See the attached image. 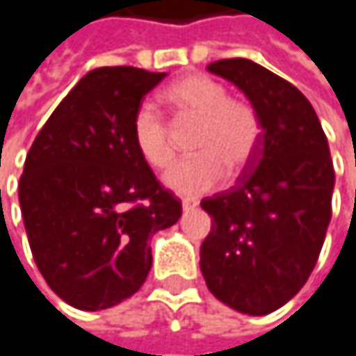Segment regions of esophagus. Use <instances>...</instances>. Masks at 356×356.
<instances>
[{
    "instance_id": "obj_1",
    "label": "esophagus",
    "mask_w": 356,
    "mask_h": 356,
    "mask_svg": "<svg viewBox=\"0 0 356 356\" xmlns=\"http://www.w3.org/2000/svg\"><path fill=\"white\" fill-rule=\"evenodd\" d=\"M181 207H184V211H194V209L198 207V202L192 200V198H186V200L181 202Z\"/></svg>"
}]
</instances>
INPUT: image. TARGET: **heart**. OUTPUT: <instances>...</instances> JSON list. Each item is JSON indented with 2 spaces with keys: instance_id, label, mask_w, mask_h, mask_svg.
Masks as SVG:
<instances>
[{
  "instance_id": "heart-1",
  "label": "heart",
  "mask_w": 356,
  "mask_h": 356,
  "mask_svg": "<svg viewBox=\"0 0 356 356\" xmlns=\"http://www.w3.org/2000/svg\"><path fill=\"white\" fill-rule=\"evenodd\" d=\"M164 101L175 109L177 120L196 122L190 135L194 156L166 172L168 190L179 196H200L223 181V165L236 175L251 164L261 141V120L251 103L227 97L225 86L207 75H188L170 84ZM131 131L137 152L152 168L162 170L172 164L168 126L154 105L143 103L135 111Z\"/></svg>"
}]
</instances>
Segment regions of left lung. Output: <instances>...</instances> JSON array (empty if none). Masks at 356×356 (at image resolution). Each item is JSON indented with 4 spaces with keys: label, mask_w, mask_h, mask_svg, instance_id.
Returning <instances> with one entry per match:
<instances>
[{
    "label": "left lung",
    "mask_w": 356,
    "mask_h": 356,
    "mask_svg": "<svg viewBox=\"0 0 356 356\" xmlns=\"http://www.w3.org/2000/svg\"><path fill=\"white\" fill-rule=\"evenodd\" d=\"M207 69L257 109L261 141L236 186L200 202L213 217L200 270L219 302L261 316L287 304L318 259L332 219L334 162L310 101L293 84L249 58Z\"/></svg>",
    "instance_id": "8db88e82"
}]
</instances>
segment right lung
I'll return each instance as SVG.
<instances>
[{"label":"right lung","mask_w":356,"mask_h":356,"mask_svg":"<svg viewBox=\"0 0 356 356\" xmlns=\"http://www.w3.org/2000/svg\"><path fill=\"white\" fill-rule=\"evenodd\" d=\"M166 73L88 71L38 133L18 184L33 259L50 289L80 310L111 308L141 289L149 238L175 225L164 190L133 141V115Z\"/></svg>","instance_id":"1"}]
</instances>
